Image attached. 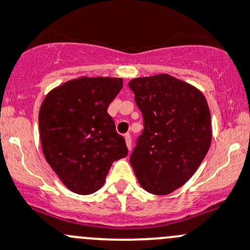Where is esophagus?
<instances>
[{
	"mask_svg": "<svg viewBox=\"0 0 250 250\" xmlns=\"http://www.w3.org/2000/svg\"><path fill=\"white\" fill-rule=\"evenodd\" d=\"M125 145H127L128 149L130 150V148H132V138H130V134L125 133Z\"/></svg>",
	"mask_w": 250,
	"mask_h": 250,
	"instance_id": "esophagus-1",
	"label": "esophagus"
}]
</instances>
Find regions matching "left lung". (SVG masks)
<instances>
[{"label": "left lung", "mask_w": 250, "mask_h": 250, "mask_svg": "<svg viewBox=\"0 0 250 250\" xmlns=\"http://www.w3.org/2000/svg\"><path fill=\"white\" fill-rule=\"evenodd\" d=\"M143 116L129 163L139 184L153 194H168L197 170L210 146V112L203 94L168 75L128 83Z\"/></svg>", "instance_id": "left-lung-1"}]
</instances>
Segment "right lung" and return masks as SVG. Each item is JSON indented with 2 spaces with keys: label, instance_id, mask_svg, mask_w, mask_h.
<instances>
[{
  "label": "right lung",
  "instance_id": "1",
  "mask_svg": "<svg viewBox=\"0 0 250 250\" xmlns=\"http://www.w3.org/2000/svg\"><path fill=\"white\" fill-rule=\"evenodd\" d=\"M122 78L82 77L49 92L38 114L42 150L72 192L91 194L103 186L112 163L128 154L108 105Z\"/></svg>",
  "mask_w": 250,
  "mask_h": 250
}]
</instances>
